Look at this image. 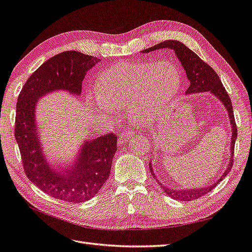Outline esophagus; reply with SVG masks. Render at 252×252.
<instances>
[{
    "mask_svg": "<svg viewBox=\"0 0 252 252\" xmlns=\"http://www.w3.org/2000/svg\"><path fill=\"white\" fill-rule=\"evenodd\" d=\"M134 136V131L131 130H126L125 132L121 133V135L118 138V144L119 145H126L128 140L132 139Z\"/></svg>",
    "mask_w": 252,
    "mask_h": 252,
    "instance_id": "34e87169",
    "label": "esophagus"
}]
</instances>
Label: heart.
<instances>
[{
    "mask_svg": "<svg viewBox=\"0 0 252 252\" xmlns=\"http://www.w3.org/2000/svg\"><path fill=\"white\" fill-rule=\"evenodd\" d=\"M180 85L179 69L171 62H119L99 74L95 95L87 98L103 120H112V112L127 110L134 118L145 120L171 101Z\"/></svg>",
    "mask_w": 252,
    "mask_h": 252,
    "instance_id": "b5f03b06",
    "label": "heart"
}]
</instances>
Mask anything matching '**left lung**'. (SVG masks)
<instances>
[{"mask_svg":"<svg viewBox=\"0 0 252 252\" xmlns=\"http://www.w3.org/2000/svg\"><path fill=\"white\" fill-rule=\"evenodd\" d=\"M171 49L173 50L178 60L180 61L181 65H183L187 77L190 81V86L186 91V95L189 94H195V93H202V92H209L212 93L214 96L217 97L219 101L223 105V107L227 112V116L230 119L231 125V142H230V162L227 164L224 172L222 173L219 179L216 180V183L206 186V187H200V188H189V189H173L169 187L163 185L161 181L157 179L156 174L153 169V163H149L150 173L153 175L154 178L158 181V184L162 188V190L165 192V194L171 196L174 200L178 201H192L195 198L201 197L205 195L206 193L212 191L216 186H217L220 181H222L227 174L230 173L231 168L233 166V156H234V146H235V140L237 138V128L235 125V119H234L233 115V106L231 103V99L229 94H227L223 85L219 79V76L217 75L214 69L210 67L208 64L204 62L200 57L194 54L192 50H190L188 47L184 45L183 43L178 42V40H165L160 44H157L154 47H150L142 51V54H149L151 51L160 50V49Z\"/></svg>","mask_w":252,"mask_h":252,"instance_id":"1","label":"left lung"}]
</instances>
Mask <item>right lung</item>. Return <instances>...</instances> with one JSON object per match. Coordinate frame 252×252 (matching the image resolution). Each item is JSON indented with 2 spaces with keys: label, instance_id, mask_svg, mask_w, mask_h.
<instances>
[{
  "label": "right lung",
  "instance_id": "obj_1",
  "mask_svg": "<svg viewBox=\"0 0 252 252\" xmlns=\"http://www.w3.org/2000/svg\"><path fill=\"white\" fill-rule=\"evenodd\" d=\"M96 57L78 51H64L50 58L23 86L16 106L15 137L28 178L47 194L59 200L81 203L95 196L109 177L117 150L114 134L86 139L72 161L52 164L43 148L36 121L40 98L58 91L80 96L81 85Z\"/></svg>",
  "mask_w": 252,
  "mask_h": 252
}]
</instances>
